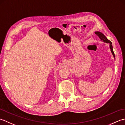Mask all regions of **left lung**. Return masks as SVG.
<instances>
[{
    "instance_id": "left-lung-1",
    "label": "left lung",
    "mask_w": 125,
    "mask_h": 125,
    "mask_svg": "<svg viewBox=\"0 0 125 125\" xmlns=\"http://www.w3.org/2000/svg\"><path fill=\"white\" fill-rule=\"evenodd\" d=\"M95 34H96L97 35L99 36V38L101 39V40H102L103 42H106V43H110V48L111 49V52H112V54H113L114 57H115V53H114L113 50V47H112V42H111L109 40H108L106 37L103 33H102L101 32H99V31H95Z\"/></svg>"
}]
</instances>
